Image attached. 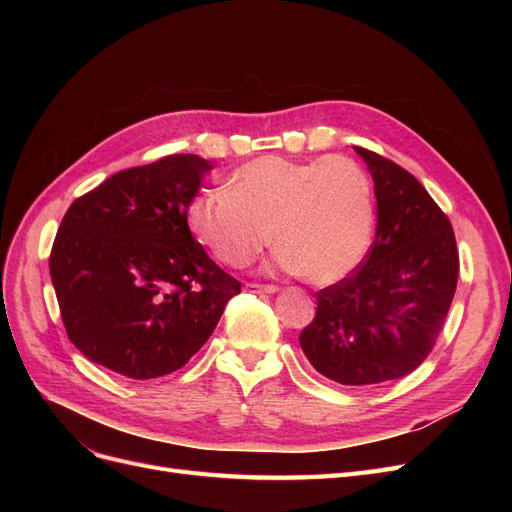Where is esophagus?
Returning <instances> with one entry per match:
<instances>
[{
  "label": "esophagus",
  "mask_w": 512,
  "mask_h": 512,
  "mask_svg": "<svg viewBox=\"0 0 512 512\" xmlns=\"http://www.w3.org/2000/svg\"><path fill=\"white\" fill-rule=\"evenodd\" d=\"M245 288H247V292H256V294H275L277 290H280L273 284H247Z\"/></svg>",
  "instance_id": "obj_1"
}]
</instances>
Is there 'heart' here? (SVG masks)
<instances>
[{
  "mask_svg": "<svg viewBox=\"0 0 512 512\" xmlns=\"http://www.w3.org/2000/svg\"><path fill=\"white\" fill-rule=\"evenodd\" d=\"M200 245L228 267H245L271 241L275 265L312 284H335L363 260L374 232V194L363 166L346 156H262L232 173L224 190L188 205Z\"/></svg>",
  "mask_w": 512,
  "mask_h": 512,
  "instance_id": "obj_1",
  "label": "heart"
}]
</instances>
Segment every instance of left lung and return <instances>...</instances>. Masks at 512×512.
Wrapping results in <instances>:
<instances>
[{"mask_svg": "<svg viewBox=\"0 0 512 512\" xmlns=\"http://www.w3.org/2000/svg\"><path fill=\"white\" fill-rule=\"evenodd\" d=\"M374 179L376 239L352 275L316 292L299 344L316 371L348 386L408 376L421 365L455 297L459 254L442 209L408 170L354 147Z\"/></svg>", "mask_w": 512, "mask_h": 512, "instance_id": "8db88e82", "label": "left lung"}]
</instances>
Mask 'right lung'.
<instances>
[{
  "mask_svg": "<svg viewBox=\"0 0 512 512\" xmlns=\"http://www.w3.org/2000/svg\"><path fill=\"white\" fill-rule=\"evenodd\" d=\"M211 168L194 153L166 156L108 177L66 211L49 269L66 333L89 361L132 380L173 374L241 292L188 226Z\"/></svg>",
  "mask_w": 512,
  "mask_h": 512,
  "instance_id": "right-lung-1",
  "label": "right lung"
}]
</instances>
